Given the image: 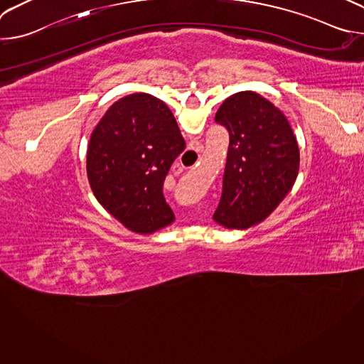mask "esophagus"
<instances>
[{"label":"esophagus","instance_id":"1","mask_svg":"<svg viewBox=\"0 0 364 364\" xmlns=\"http://www.w3.org/2000/svg\"><path fill=\"white\" fill-rule=\"evenodd\" d=\"M190 149H193V151H196L197 154H200V152L204 151V146H203L200 142H194V144H191V148H190Z\"/></svg>","mask_w":364,"mask_h":364}]
</instances>
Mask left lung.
Wrapping results in <instances>:
<instances>
[{"instance_id":"1","label":"left lung","mask_w":364,"mask_h":364,"mask_svg":"<svg viewBox=\"0 0 364 364\" xmlns=\"http://www.w3.org/2000/svg\"><path fill=\"white\" fill-rule=\"evenodd\" d=\"M229 131L223 193L213 220L229 230L262 223L292 190L299 149L287 117L252 90L229 96L216 112Z\"/></svg>"}]
</instances>
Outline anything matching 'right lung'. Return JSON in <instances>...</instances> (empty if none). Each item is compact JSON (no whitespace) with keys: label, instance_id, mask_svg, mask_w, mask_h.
Masks as SVG:
<instances>
[{"label":"right lung","instance_id":"1","mask_svg":"<svg viewBox=\"0 0 364 364\" xmlns=\"http://www.w3.org/2000/svg\"><path fill=\"white\" fill-rule=\"evenodd\" d=\"M186 142L163 100L132 93L109 107L90 134L86 171L90 188L128 230L152 235L174 223L163 194L166 176Z\"/></svg>","mask_w":364,"mask_h":364}]
</instances>
